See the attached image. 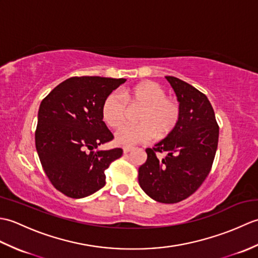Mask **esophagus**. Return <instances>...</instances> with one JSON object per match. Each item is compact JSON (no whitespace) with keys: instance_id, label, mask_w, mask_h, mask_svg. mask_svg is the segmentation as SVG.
Segmentation results:
<instances>
[{"instance_id":"obj_1","label":"esophagus","mask_w":258,"mask_h":258,"mask_svg":"<svg viewBox=\"0 0 258 258\" xmlns=\"http://www.w3.org/2000/svg\"><path fill=\"white\" fill-rule=\"evenodd\" d=\"M132 150H133V147H132V146H124V147H123V152H124V154H126V153L131 152Z\"/></svg>"}]
</instances>
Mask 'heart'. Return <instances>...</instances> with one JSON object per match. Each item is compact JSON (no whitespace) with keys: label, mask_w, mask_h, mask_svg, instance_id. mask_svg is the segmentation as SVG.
Returning a JSON list of instances; mask_svg holds the SVG:
<instances>
[{"label":"heart","mask_w":258,"mask_h":258,"mask_svg":"<svg viewBox=\"0 0 258 258\" xmlns=\"http://www.w3.org/2000/svg\"><path fill=\"white\" fill-rule=\"evenodd\" d=\"M117 94H108L102 105V117L109 127L118 128L125 122L127 107H140L135 115L138 124L125 125L115 134V141L120 145L142 143L153 135L163 139L172 133L178 124L180 106L173 97L166 96V91L156 82L144 81Z\"/></svg>","instance_id":"b5f03b06"}]
</instances>
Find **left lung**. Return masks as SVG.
Returning a JSON list of instances; mask_svg holds the SVG:
<instances>
[{
    "label": "left lung",
    "mask_w": 258,
    "mask_h": 258,
    "mask_svg": "<svg viewBox=\"0 0 258 258\" xmlns=\"http://www.w3.org/2000/svg\"><path fill=\"white\" fill-rule=\"evenodd\" d=\"M165 78L179 102V120L172 133L153 149H146L139 183L151 199L173 204L193 194L210 174L220 127L205 94L174 76ZM163 151L168 155L158 160L156 153Z\"/></svg>",
    "instance_id": "8db88e82"
}]
</instances>
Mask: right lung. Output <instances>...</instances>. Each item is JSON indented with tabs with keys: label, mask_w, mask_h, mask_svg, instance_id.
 <instances>
[{
	"label": "right lung",
	"mask_w": 258,
	"mask_h": 258,
	"mask_svg": "<svg viewBox=\"0 0 258 258\" xmlns=\"http://www.w3.org/2000/svg\"><path fill=\"white\" fill-rule=\"evenodd\" d=\"M125 81L75 76L41 102L35 131L37 154L52 185L71 199H83L101 189L105 169L123 154L122 149L97 147L114 138L103 122V102Z\"/></svg>",
	"instance_id": "right-lung-1"
}]
</instances>
